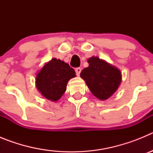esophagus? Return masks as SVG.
I'll list each match as a JSON object with an SVG mask.
<instances>
[{
	"instance_id": "34e87169",
	"label": "esophagus",
	"mask_w": 153,
	"mask_h": 153,
	"mask_svg": "<svg viewBox=\"0 0 153 153\" xmlns=\"http://www.w3.org/2000/svg\"><path fill=\"white\" fill-rule=\"evenodd\" d=\"M75 71H76V75L79 76V74H80V72H81V68L77 67V68L75 69Z\"/></svg>"
}]
</instances>
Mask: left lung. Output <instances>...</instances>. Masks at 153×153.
Wrapping results in <instances>:
<instances>
[{
  "label": "left lung",
  "mask_w": 153,
  "mask_h": 153,
  "mask_svg": "<svg viewBox=\"0 0 153 153\" xmlns=\"http://www.w3.org/2000/svg\"><path fill=\"white\" fill-rule=\"evenodd\" d=\"M89 67L80 73L93 95L101 100H107L117 91L121 83V73L97 56L88 59Z\"/></svg>",
  "instance_id": "obj_1"
}]
</instances>
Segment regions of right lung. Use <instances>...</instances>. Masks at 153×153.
I'll return each mask as SVG.
<instances>
[{
  "label": "right lung",
  "instance_id": "obj_1",
  "mask_svg": "<svg viewBox=\"0 0 153 153\" xmlns=\"http://www.w3.org/2000/svg\"><path fill=\"white\" fill-rule=\"evenodd\" d=\"M75 76V71L68 63L53 58L36 75V88L47 100L56 101L66 91L69 79Z\"/></svg>",
  "mask_w": 153,
  "mask_h": 153
}]
</instances>
